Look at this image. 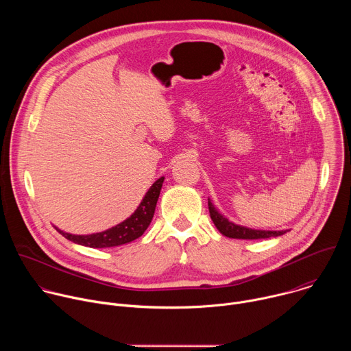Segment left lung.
Returning <instances> with one entry per match:
<instances>
[{"label":"left lung","instance_id":"1","mask_svg":"<svg viewBox=\"0 0 351 351\" xmlns=\"http://www.w3.org/2000/svg\"><path fill=\"white\" fill-rule=\"evenodd\" d=\"M208 210L210 217L217 226V229L226 237L230 239H245V240H256V239H268V237H276L286 233V230H256L244 228L240 225H234L233 222H229L223 215H221L217 208L213 206V203L208 199Z\"/></svg>","mask_w":351,"mask_h":351}]
</instances>
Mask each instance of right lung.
I'll list each match as a JSON object with an SVG mask.
<instances>
[{
  "mask_svg": "<svg viewBox=\"0 0 351 351\" xmlns=\"http://www.w3.org/2000/svg\"><path fill=\"white\" fill-rule=\"evenodd\" d=\"M162 182H164V178H160L152 187L148 189L137 210L126 221L121 222L119 225L111 229H107L99 233H93V234H71L58 228L56 229L68 240L80 245L91 247V248H106V247H115V245L130 243L137 237H140L145 232L148 225L152 223V219L156 213V206L160 197V191L162 187Z\"/></svg>",
  "mask_w": 351,
  "mask_h": 351,
  "instance_id": "add662e5",
  "label": "right lung"
}]
</instances>
